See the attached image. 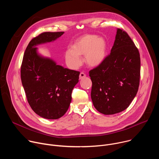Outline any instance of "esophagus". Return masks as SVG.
<instances>
[{
    "mask_svg": "<svg viewBox=\"0 0 159 159\" xmlns=\"http://www.w3.org/2000/svg\"><path fill=\"white\" fill-rule=\"evenodd\" d=\"M85 76H86L85 74H84V72H81V73L80 74V75H79V79H82L84 78Z\"/></svg>",
    "mask_w": 159,
    "mask_h": 159,
    "instance_id": "1",
    "label": "esophagus"
}]
</instances>
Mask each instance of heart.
<instances>
[{
	"instance_id": "b5f03b06",
	"label": "heart",
	"mask_w": 159,
	"mask_h": 159,
	"mask_svg": "<svg viewBox=\"0 0 159 159\" xmlns=\"http://www.w3.org/2000/svg\"><path fill=\"white\" fill-rule=\"evenodd\" d=\"M106 41L95 34H87L77 39L72 49L65 52V60L70 68L77 69L82 65L81 56L85 55V61L90 66L101 65L106 57Z\"/></svg>"
}]
</instances>
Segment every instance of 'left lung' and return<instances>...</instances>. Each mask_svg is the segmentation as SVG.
<instances>
[{
  "instance_id": "left-lung-1",
  "label": "left lung",
  "mask_w": 159,
  "mask_h": 159,
  "mask_svg": "<svg viewBox=\"0 0 159 159\" xmlns=\"http://www.w3.org/2000/svg\"><path fill=\"white\" fill-rule=\"evenodd\" d=\"M91 99L104 115L126 109L137 95L140 78V53L123 30L118 29L111 53L103 62L89 71Z\"/></svg>"
}]
</instances>
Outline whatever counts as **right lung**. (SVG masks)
Wrapping results in <instances>:
<instances>
[{
    "instance_id": "add662e5",
    "label": "right lung",
    "mask_w": 159,
    "mask_h": 159,
    "mask_svg": "<svg viewBox=\"0 0 159 159\" xmlns=\"http://www.w3.org/2000/svg\"><path fill=\"white\" fill-rule=\"evenodd\" d=\"M64 32H44L33 38L25 50L20 78L28 102L34 112L48 120L63 116L69 107L80 72L65 69L37 53L36 45L51 42Z\"/></svg>"
}]
</instances>
